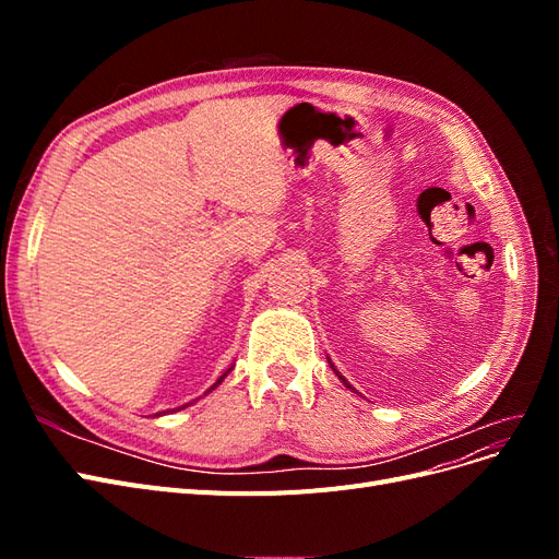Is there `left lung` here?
Here are the masks:
<instances>
[{"instance_id": "obj_1", "label": "left lung", "mask_w": 559, "mask_h": 559, "mask_svg": "<svg viewBox=\"0 0 559 559\" xmlns=\"http://www.w3.org/2000/svg\"><path fill=\"white\" fill-rule=\"evenodd\" d=\"M329 364H331V359H329ZM331 368H333V373H335L337 378H341V382H343V384H345L347 389H352V392H354V394H359V392H357V389H354V386H352V384H349V382H347V380H345V378H343L341 373H337V370H335V366H333V364H331Z\"/></svg>"}]
</instances>
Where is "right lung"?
<instances>
[{"label": "right lung", "mask_w": 559, "mask_h": 559, "mask_svg": "<svg viewBox=\"0 0 559 559\" xmlns=\"http://www.w3.org/2000/svg\"><path fill=\"white\" fill-rule=\"evenodd\" d=\"M230 370H233V366H230V368H228V370H226V373H224V376H222V378H218V380H216V382H214V384H212V386H210V389H207V392H205V396H207V394H210V392H214V389H216V386H218V384H222V382H224V380H226V376H228V373H230ZM181 408H186V405H179V408H175V411H181ZM165 413H170V411H165Z\"/></svg>", "instance_id": "right-lung-1"}]
</instances>
